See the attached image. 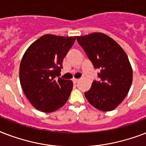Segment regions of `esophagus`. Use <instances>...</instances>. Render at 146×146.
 <instances>
[{"label":"esophagus","instance_id":"34e87169","mask_svg":"<svg viewBox=\"0 0 146 146\" xmlns=\"http://www.w3.org/2000/svg\"><path fill=\"white\" fill-rule=\"evenodd\" d=\"M78 81H79V79H73V82L74 84H76Z\"/></svg>","mask_w":146,"mask_h":146}]
</instances>
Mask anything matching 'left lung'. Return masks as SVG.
<instances>
[{"label":"left lung","mask_w":146,"mask_h":146,"mask_svg":"<svg viewBox=\"0 0 146 146\" xmlns=\"http://www.w3.org/2000/svg\"><path fill=\"white\" fill-rule=\"evenodd\" d=\"M76 39L94 68L100 70V80H94L85 96L100 111H112L127 96L133 81V70L127 54L114 40L103 33L77 36Z\"/></svg>","instance_id":"1"}]
</instances>
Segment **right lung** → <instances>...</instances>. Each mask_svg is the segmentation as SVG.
<instances>
[{
  "label": "right lung",
  "mask_w": 146,
  "mask_h": 146,
  "mask_svg": "<svg viewBox=\"0 0 146 146\" xmlns=\"http://www.w3.org/2000/svg\"><path fill=\"white\" fill-rule=\"evenodd\" d=\"M75 40L76 36L44 35L29 47L22 58V89L31 104L42 112L57 111L70 97L73 82L60 76L63 60Z\"/></svg>",
  "instance_id": "add662e5"
}]
</instances>
